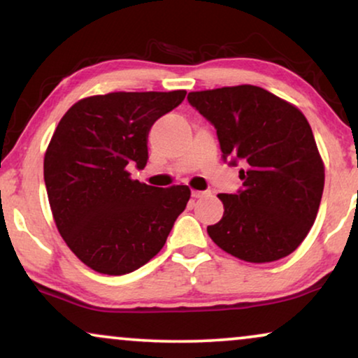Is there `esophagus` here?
I'll list each match as a JSON object with an SVG mask.
<instances>
[{
	"mask_svg": "<svg viewBox=\"0 0 358 358\" xmlns=\"http://www.w3.org/2000/svg\"><path fill=\"white\" fill-rule=\"evenodd\" d=\"M207 195V192H203V190H192V197L194 199H202Z\"/></svg>",
	"mask_w": 358,
	"mask_h": 358,
	"instance_id": "esophagus-1",
	"label": "esophagus"
}]
</instances>
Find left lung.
Here are the masks:
<instances>
[{
  "mask_svg": "<svg viewBox=\"0 0 358 358\" xmlns=\"http://www.w3.org/2000/svg\"><path fill=\"white\" fill-rule=\"evenodd\" d=\"M217 130L222 158L243 164L236 194H218L224 213L207 228L213 243L246 262L288 256L306 238L324 189V166L306 117L262 87L189 92Z\"/></svg>",
  "mask_w": 358,
  "mask_h": 358,
  "instance_id": "1",
  "label": "left lung"
}]
</instances>
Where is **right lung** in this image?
<instances>
[{
  "instance_id": "right-lung-1",
  "label": "right lung",
  "mask_w": 358,
  "mask_h": 358,
  "mask_svg": "<svg viewBox=\"0 0 358 358\" xmlns=\"http://www.w3.org/2000/svg\"><path fill=\"white\" fill-rule=\"evenodd\" d=\"M185 91L110 92L78 101L63 115L43 159L57 228L87 267L124 275L164 246L190 199L187 185L153 187L130 179L143 169L148 134Z\"/></svg>"
}]
</instances>
